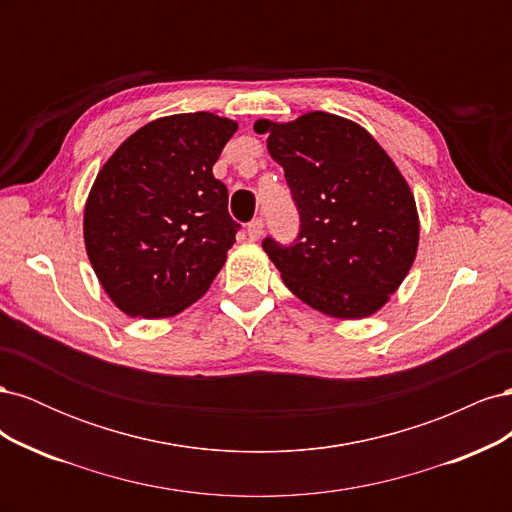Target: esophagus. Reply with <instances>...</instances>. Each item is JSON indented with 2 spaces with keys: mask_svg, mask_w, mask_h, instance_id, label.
I'll use <instances>...</instances> for the list:
<instances>
[{
  "mask_svg": "<svg viewBox=\"0 0 512 512\" xmlns=\"http://www.w3.org/2000/svg\"><path fill=\"white\" fill-rule=\"evenodd\" d=\"M262 232H265V220L262 218H254L247 224V237H250V241H258L262 237Z\"/></svg>",
  "mask_w": 512,
  "mask_h": 512,
  "instance_id": "esophagus-1",
  "label": "esophagus"
}]
</instances>
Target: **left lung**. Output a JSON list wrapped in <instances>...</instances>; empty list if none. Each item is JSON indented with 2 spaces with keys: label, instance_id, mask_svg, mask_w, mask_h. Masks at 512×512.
I'll list each match as a JSON object with an SVG mask.
<instances>
[{
  "label": "left lung",
  "instance_id": "obj_1",
  "mask_svg": "<svg viewBox=\"0 0 512 512\" xmlns=\"http://www.w3.org/2000/svg\"><path fill=\"white\" fill-rule=\"evenodd\" d=\"M254 130L269 134L301 220L292 245L262 241L284 284L333 318L376 314L416 258L418 215L406 179L376 138L344 117L258 119Z\"/></svg>",
  "mask_w": 512,
  "mask_h": 512
}]
</instances>
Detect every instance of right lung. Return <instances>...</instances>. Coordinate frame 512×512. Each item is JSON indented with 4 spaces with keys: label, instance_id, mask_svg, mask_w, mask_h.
<instances>
[{
    "label": "right lung",
    "instance_id": "1",
    "mask_svg": "<svg viewBox=\"0 0 512 512\" xmlns=\"http://www.w3.org/2000/svg\"><path fill=\"white\" fill-rule=\"evenodd\" d=\"M237 123L183 113L147 123L113 153L85 205L102 288L132 318H168L209 290L241 228L213 177Z\"/></svg>",
    "mask_w": 512,
    "mask_h": 512
}]
</instances>
